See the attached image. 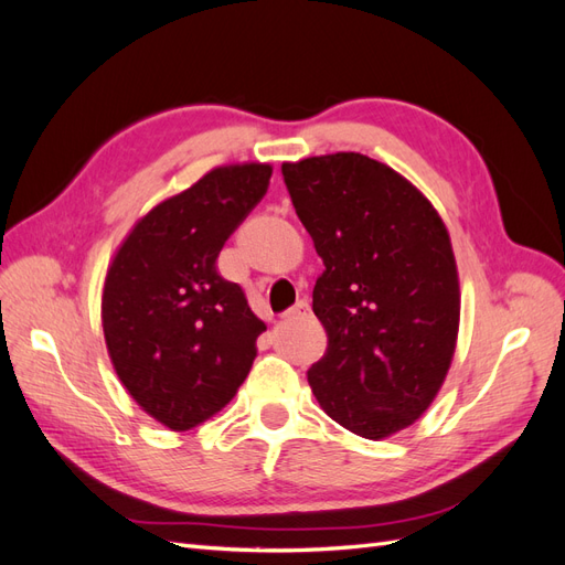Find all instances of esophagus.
I'll return each mask as SVG.
<instances>
[{
  "label": "esophagus",
  "mask_w": 565,
  "mask_h": 565,
  "mask_svg": "<svg viewBox=\"0 0 565 565\" xmlns=\"http://www.w3.org/2000/svg\"><path fill=\"white\" fill-rule=\"evenodd\" d=\"M311 313V309H309V301L306 299H299L292 309H287L285 311V318H297V316H309Z\"/></svg>",
  "instance_id": "obj_1"
}]
</instances>
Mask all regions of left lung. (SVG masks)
Returning a JSON list of instances; mask_svg holds the SVG:
<instances>
[{"label":"left lung","mask_w":565,"mask_h":565,"mask_svg":"<svg viewBox=\"0 0 565 565\" xmlns=\"http://www.w3.org/2000/svg\"><path fill=\"white\" fill-rule=\"evenodd\" d=\"M297 216L324 264L313 313L328 349L309 370L320 407L380 440L415 424L450 370L459 278L434 204L361 152L282 162Z\"/></svg>","instance_id":"8db88e82"}]
</instances>
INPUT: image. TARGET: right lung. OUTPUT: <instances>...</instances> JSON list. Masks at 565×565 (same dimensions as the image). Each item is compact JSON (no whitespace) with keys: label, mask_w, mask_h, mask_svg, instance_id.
<instances>
[{"label":"right lung","mask_w":565,"mask_h":565,"mask_svg":"<svg viewBox=\"0 0 565 565\" xmlns=\"http://www.w3.org/2000/svg\"><path fill=\"white\" fill-rule=\"evenodd\" d=\"M273 167H214L136 221L106 273L100 320L129 396L172 431L214 417L241 388L266 324L218 276L231 233L268 191Z\"/></svg>","instance_id":"1"}]
</instances>
